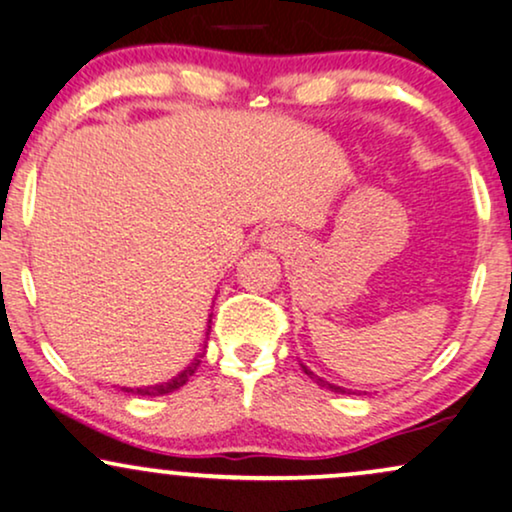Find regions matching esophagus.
<instances>
[{
	"label": "esophagus",
	"instance_id": "esophagus-1",
	"mask_svg": "<svg viewBox=\"0 0 512 512\" xmlns=\"http://www.w3.org/2000/svg\"><path fill=\"white\" fill-rule=\"evenodd\" d=\"M264 243L274 250H283L286 248V236H283L281 231H267V234H264Z\"/></svg>",
	"mask_w": 512,
	"mask_h": 512
}]
</instances>
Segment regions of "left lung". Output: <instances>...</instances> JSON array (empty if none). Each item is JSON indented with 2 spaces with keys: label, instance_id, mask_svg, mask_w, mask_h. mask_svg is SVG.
<instances>
[{
  "label": "left lung",
  "instance_id": "1",
  "mask_svg": "<svg viewBox=\"0 0 512 512\" xmlns=\"http://www.w3.org/2000/svg\"><path fill=\"white\" fill-rule=\"evenodd\" d=\"M302 371L304 373H307L309 375V378H312L314 380V383L316 385H319V387H326V390H331V392H338V394H361V392H357V390H347V387H340V385H333V383H328V380H323V378H319V375H316L314 371H309V368L307 366H302ZM366 394V392H364Z\"/></svg>",
  "mask_w": 512,
  "mask_h": 512
}]
</instances>
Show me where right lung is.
<instances>
[{"instance_id": "1", "label": "right lung", "mask_w": 512, "mask_h": 512, "mask_svg": "<svg viewBox=\"0 0 512 512\" xmlns=\"http://www.w3.org/2000/svg\"><path fill=\"white\" fill-rule=\"evenodd\" d=\"M200 357H203V354H198V357L193 359L191 364L184 368V371H181L179 375H174V378L167 380V383L148 385V387H122V390L132 392V394H141V397H160V394H170V392L179 390V387H184L186 383H189V378L193 373H196V368L200 364Z\"/></svg>"}]
</instances>
